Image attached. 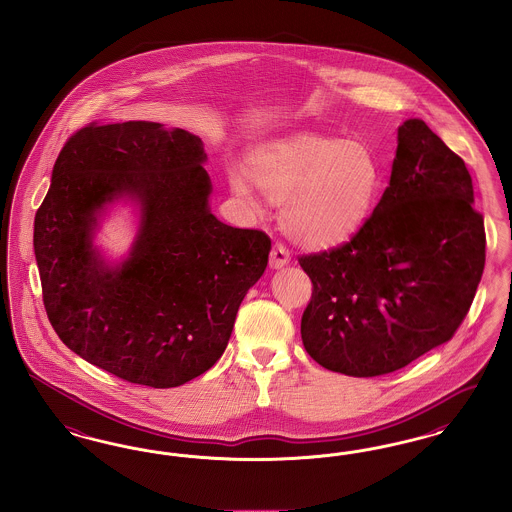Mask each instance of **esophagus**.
Masks as SVG:
<instances>
[{
	"label": "esophagus",
	"mask_w": 512,
	"mask_h": 512,
	"mask_svg": "<svg viewBox=\"0 0 512 512\" xmlns=\"http://www.w3.org/2000/svg\"><path fill=\"white\" fill-rule=\"evenodd\" d=\"M289 262V250L281 245V243L273 245V248H271V256H269V266L273 267V269H281V267L287 266Z\"/></svg>",
	"instance_id": "1"
}]
</instances>
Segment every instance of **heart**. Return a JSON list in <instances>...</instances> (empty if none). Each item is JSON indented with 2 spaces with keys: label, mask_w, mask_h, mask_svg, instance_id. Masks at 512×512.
Here are the masks:
<instances>
[{
  "label": "heart",
  "mask_w": 512,
  "mask_h": 512,
  "mask_svg": "<svg viewBox=\"0 0 512 512\" xmlns=\"http://www.w3.org/2000/svg\"><path fill=\"white\" fill-rule=\"evenodd\" d=\"M246 172L266 199L281 204L283 231L310 250L354 239L369 220L382 183L369 145L310 132L256 145L246 156ZM249 180L233 166L227 170L231 193L256 210L258 197Z\"/></svg>",
  "instance_id": "heart-1"
}]
</instances>
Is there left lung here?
<instances>
[{"label":"left lung","mask_w":512,"mask_h":512,"mask_svg":"<svg viewBox=\"0 0 512 512\" xmlns=\"http://www.w3.org/2000/svg\"><path fill=\"white\" fill-rule=\"evenodd\" d=\"M472 178L421 118L398 128L390 185L356 237L298 262L312 279L302 342L325 369L378 377L445 344L486 264Z\"/></svg>","instance_id":"8db88e82"}]
</instances>
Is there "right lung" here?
Returning a JSON list of instances; mask_svg holds the SVG:
<instances>
[{
    "label": "right lung",
    "mask_w": 512,
    "mask_h": 512,
    "mask_svg": "<svg viewBox=\"0 0 512 512\" xmlns=\"http://www.w3.org/2000/svg\"><path fill=\"white\" fill-rule=\"evenodd\" d=\"M199 135L149 120L89 124L51 172L34 222L47 317L68 348L114 377L174 388L208 371L271 241L220 222ZM118 201L136 237L120 261L94 243Z\"/></svg>",
    "instance_id": "add662e5"
}]
</instances>
